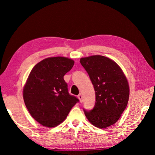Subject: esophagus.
<instances>
[{
    "instance_id": "34e87169",
    "label": "esophagus",
    "mask_w": 155,
    "mask_h": 155,
    "mask_svg": "<svg viewBox=\"0 0 155 155\" xmlns=\"http://www.w3.org/2000/svg\"><path fill=\"white\" fill-rule=\"evenodd\" d=\"M78 97L79 98V101H80V102H82L83 101V96H82V94H79L78 96Z\"/></svg>"
}]
</instances>
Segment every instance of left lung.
Here are the masks:
<instances>
[{
    "instance_id": "8db88e82",
    "label": "left lung",
    "mask_w": 155,
    "mask_h": 155,
    "mask_svg": "<svg viewBox=\"0 0 155 155\" xmlns=\"http://www.w3.org/2000/svg\"><path fill=\"white\" fill-rule=\"evenodd\" d=\"M96 93L91 110L84 109L85 116L96 127L104 129L119 120L127 105L129 87L122 70L113 60L102 55L80 59Z\"/></svg>"
}]
</instances>
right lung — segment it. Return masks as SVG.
Returning <instances> with one entry per match:
<instances>
[{
	"label": "right lung",
	"instance_id": "obj_1",
	"mask_svg": "<svg viewBox=\"0 0 155 155\" xmlns=\"http://www.w3.org/2000/svg\"><path fill=\"white\" fill-rule=\"evenodd\" d=\"M74 64L67 58H48L35 65L30 72L23 98L31 116L42 125L54 127L61 124L79 101L69 94L63 78Z\"/></svg>",
	"mask_w": 155,
	"mask_h": 155
}]
</instances>
